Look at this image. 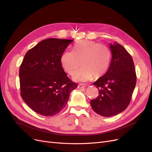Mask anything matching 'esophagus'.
Here are the masks:
<instances>
[{
    "label": "esophagus",
    "mask_w": 152,
    "mask_h": 152,
    "mask_svg": "<svg viewBox=\"0 0 152 152\" xmlns=\"http://www.w3.org/2000/svg\"><path fill=\"white\" fill-rule=\"evenodd\" d=\"M85 87V85H84V84H80L78 85L79 88H84Z\"/></svg>",
    "instance_id": "esophagus-1"
}]
</instances>
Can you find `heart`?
I'll list each match as a JSON object with an SVG mask.
<instances>
[{
    "mask_svg": "<svg viewBox=\"0 0 152 152\" xmlns=\"http://www.w3.org/2000/svg\"><path fill=\"white\" fill-rule=\"evenodd\" d=\"M75 51H66L61 57L63 68L72 75L81 64L83 67L73 76L77 81H86L94 77L98 78L107 72L110 67L111 53L107 46L93 41H77L74 46Z\"/></svg>",
    "mask_w": 152,
    "mask_h": 152,
    "instance_id": "1",
    "label": "heart"
}]
</instances>
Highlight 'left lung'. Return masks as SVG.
Wrapping results in <instances>:
<instances>
[{"label":"left lung","mask_w":152,"mask_h":152,"mask_svg":"<svg viewBox=\"0 0 152 152\" xmlns=\"http://www.w3.org/2000/svg\"><path fill=\"white\" fill-rule=\"evenodd\" d=\"M112 58L104 75L93 83L99 95L90 101L96 113L103 116H115L124 111L131 102L136 83V74L132 58L118 42L110 44Z\"/></svg>","instance_id":"1"}]
</instances>
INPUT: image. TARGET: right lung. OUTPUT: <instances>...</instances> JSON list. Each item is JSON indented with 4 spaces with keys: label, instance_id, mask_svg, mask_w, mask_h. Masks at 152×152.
<instances>
[{
    "label": "right lung",
    "instance_id": "obj_1",
    "mask_svg": "<svg viewBox=\"0 0 152 152\" xmlns=\"http://www.w3.org/2000/svg\"><path fill=\"white\" fill-rule=\"evenodd\" d=\"M73 40L46 39L25 54L19 76L21 96L38 114L51 116L62 110L77 85L64 72L61 57Z\"/></svg>",
    "mask_w": 152,
    "mask_h": 152
}]
</instances>
